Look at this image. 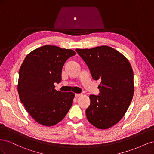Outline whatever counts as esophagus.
<instances>
[{
	"instance_id": "obj_1",
	"label": "esophagus",
	"mask_w": 154,
	"mask_h": 154,
	"mask_svg": "<svg viewBox=\"0 0 154 154\" xmlns=\"http://www.w3.org/2000/svg\"><path fill=\"white\" fill-rule=\"evenodd\" d=\"M82 96V94H75V96L77 97H79V96Z\"/></svg>"
}]
</instances>
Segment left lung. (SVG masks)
I'll list each match as a JSON object with an SVG mask.
<instances>
[{
    "instance_id": "left-lung-1",
    "label": "left lung",
    "mask_w": 154,
    "mask_h": 154,
    "mask_svg": "<svg viewBox=\"0 0 154 154\" xmlns=\"http://www.w3.org/2000/svg\"><path fill=\"white\" fill-rule=\"evenodd\" d=\"M76 51L89 68L92 78L101 80L99 95L89 96L87 118L97 128H109L122 119L132 101L134 85L131 65L123 54L107 45Z\"/></svg>"
}]
</instances>
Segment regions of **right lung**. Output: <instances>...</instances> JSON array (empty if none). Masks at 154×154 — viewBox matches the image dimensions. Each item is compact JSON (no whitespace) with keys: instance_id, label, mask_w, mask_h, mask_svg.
<instances>
[{"instance_id":"add662e5","label":"right lung","mask_w":154,"mask_h":154,"mask_svg":"<svg viewBox=\"0 0 154 154\" xmlns=\"http://www.w3.org/2000/svg\"><path fill=\"white\" fill-rule=\"evenodd\" d=\"M76 54L72 49L46 45L32 51L23 61L18 81L20 100L36 122L52 127L65 118L75 94L55 89L62 80V69L66 60Z\"/></svg>"}]
</instances>
